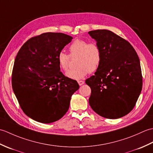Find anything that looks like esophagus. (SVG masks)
<instances>
[{
	"instance_id": "1",
	"label": "esophagus",
	"mask_w": 153,
	"mask_h": 153,
	"mask_svg": "<svg viewBox=\"0 0 153 153\" xmlns=\"http://www.w3.org/2000/svg\"><path fill=\"white\" fill-rule=\"evenodd\" d=\"M77 82H78V84L79 85L81 86V85H83L84 84V82L83 81H82V80H80V81H77Z\"/></svg>"
}]
</instances>
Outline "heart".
<instances>
[{
  "mask_svg": "<svg viewBox=\"0 0 153 153\" xmlns=\"http://www.w3.org/2000/svg\"><path fill=\"white\" fill-rule=\"evenodd\" d=\"M70 56H78L76 69L68 71L66 76L73 79L83 78L89 72H94L99 68L102 62V52L96 43L76 39L70 46ZM70 56L61 51L58 54L57 61L60 68L66 71L70 67Z\"/></svg>",
  "mask_w": 153,
  "mask_h": 153,
  "instance_id": "heart-1",
  "label": "heart"
}]
</instances>
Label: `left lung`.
I'll return each mask as SVG.
<instances>
[{
    "label": "left lung",
    "instance_id": "obj_1",
    "mask_svg": "<svg viewBox=\"0 0 153 153\" xmlns=\"http://www.w3.org/2000/svg\"><path fill=\"white\" fill-rule=\"evenodd\" d=\"M102 52L98 70L87 79L91 89V108L109 119L122 118L135 106L142 89V74L138 55L128 41L112 31L89 32Z\"/></svg>",
    "mask_w": 153,
    "mask_h": 153
}]
</instances>
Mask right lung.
I'll return each mask as SVG.
<instances>
[{
	"label": "right lung",
	"mask_w": 153,
	"mask_h": 153,
	"mask_svg": "<svg viewBox=\"0 0 153 153\" xmlns=\"http://www.w3.org/2000/svg\"><path fill=\"white\" fill-rule=\"evenodd\" d=\"M72 39L62 33H42L25 42L16 55L12 89L23 111L35 121L49 123L62 118L79 88L61 72L57 61Z\"/></svg>",
	"instance_id": "obj_1"
}]
</instances>
